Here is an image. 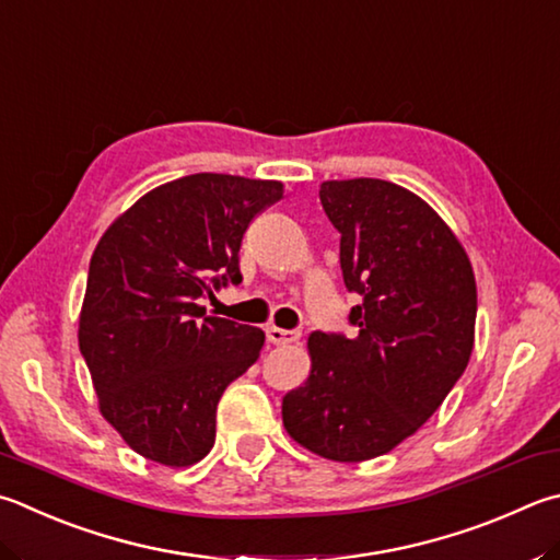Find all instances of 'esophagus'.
<instances>
[{
    "mask_svg": "<svg viewBox=\"0 0 560 560\" xmlns=\"http://www.w3.org/2000/svg\"><path fill=\"white\" fill-rule=\"evenodd\" d=\"M301 338L299 330H283V328H277V325H269L267 328V340L271 345H289V342H296Z\"/></svg>",
    "mask_w": 560,
    "mask_h": 560,
    "instance_id": "34e87169",
    "label": "esophagus"
}]
</instances>
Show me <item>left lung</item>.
<instances>
[{
    "label": "left lung",
    "mask_w": 560,
    "mask_h": 560,
    "mask_svg": "<svg viewBox=\"0 0 560 560\" xmlns=\"http://www.w3.org/2000/svg\"><path fill=\"white\" fill-rule=\"evenodd\" d=\"M345 287L360 293L352 338L313 332L311 374L283 396L293 441L338 463L389 453L431 419L463 377L477 289L451 228L411 190L380 178L325 180Z\"/></svg>",
    "instance_id": "8db88e82"
}]
</instances>
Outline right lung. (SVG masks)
Segmentation results:
<instances>
[{"instance_id":"obj_1","label":"right lung","mask_w":560,"mask_h":560,"mask_svg":"<svg viewBox=\"0 0 560 560\" xmlns=\"http://www.w3.org/2000/svg\"><path fill=\"white\" fill-rule=\"evenodd\" d=\"M281 196L279 180L183 176L139 198L97 242L80 354L100 411L149 460H202L222 392L257 362L264 332L206 318L198 301L242 281V237Z\"/></svg>"}]
</instances>
